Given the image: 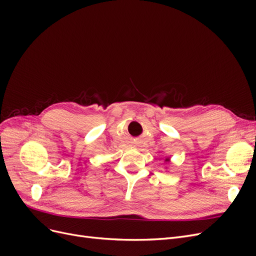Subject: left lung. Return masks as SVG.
Returning a JSON list of instances; mask_svg holds the SVG:
<instances>
[{
    "label": "left lung",
    "mask_w": 256,
    "mask_h": 256,
    "mask_svg": "<svg viewBox=\"0 0 256 256\" xmlns=\"http://www.w3.org/2000/svg\"><path fill=\"white\" fill-rule=\"evenodd\" d=\"M166 162H168V161H170V158H166Z\"/></svg>",
    "instance_id": "8db88e82"
}]
</instances>
